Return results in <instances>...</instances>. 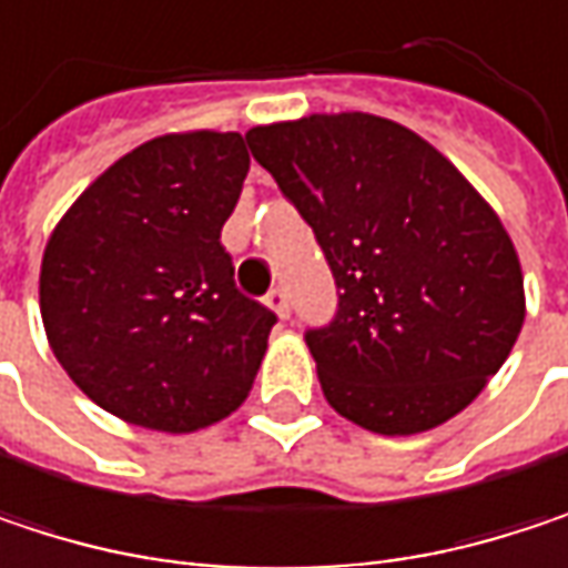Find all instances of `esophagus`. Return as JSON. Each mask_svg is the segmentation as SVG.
Instances as JSON below:
<instances>
[{
    "label": "esophagus",
    "instance_id": "obj_1",
    "mask_svg": "<svg viewBox=\"0 0 568 568\" xmlns=\"http://www.w3.org/2000/svg\"><path fill=\"white\" fill-rule=\"evenodd\" d=\"M266 305H270L280 318H288V295H285V288H273V292L266 295Z\"/></svg>",
    "mask_w": 568,
    "mask_h": 568
}]
</instances>
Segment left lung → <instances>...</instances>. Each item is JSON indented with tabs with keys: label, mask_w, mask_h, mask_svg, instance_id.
I'll list each match as a JSON object with an SVG mask.
<instances>
[{
	"label": "left lung",
	"mask_w": 568,
	"mask_h": 568,
	"mask_svg": "<svg viewBox=\"0 0 568 568\" xmlns=\"http://www.w3.org/2000/svg\"><path fill=\"white\" fill-rule=\"evenodd\" d=\"M246 144L338 285L335 318L305 332L325 400L385 437L460 414L526 318L519 256L494 206L388 118L308 114L260 124Z\"/></svg>",
	"instance_id": "left-lung-1"
}]
</instances>
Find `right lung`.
I'll use <instances>...</instances> for the list:
<instances>
[{"instance_id": "right-lung-1", "label": "right lung", "mask_w": 568, "mask_h": 568, "mask_svg": "<svg viewBox=\"0 0 568 568\" xmlns=\"http://www.w3.org/2000/svg\"><path fill=\"white\" fill-rule=\"evenodd\" d=\"M246 171L236 131L164 134L58 220L39 276L45 335L108 414L190 434L250 395L276 315L236 288L220 243Z\"/></svg>"}]
</instances>
